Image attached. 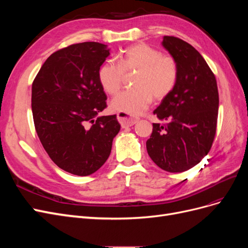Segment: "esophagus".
Instances as JSON below:
<instances>
[{
	"label": "esophagus",
	"instance_id": "1",
	"mask_svg": "<svg viewBox=\"0 0 248 248\" xmlns=\"http://www.w3.org/2000/svg\"><path fill=\"white\" fill-rule=\"evenodd\" d=\"M117 118H118V121L120 122V124H121L123 128H125V127L132 126L136 123H138V121H139L138 119L131 118L129 116H127L126 114H123V112H118Z\"/></svg>",
	"mask_w": 248,
	"mask_h": 248
}]
</instances>
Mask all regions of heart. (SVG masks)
<instances>
[{
  "mask_svg": "<svg viewBox=\"0 0 248 248\" xmlns=\"http://www.w3.org/2000/svg\"><path fill=\"white\" fill-rule=\"evenodd\" d=\"M136 72L133 88L118 94L110 108L127 116H139L151 104L153 97L161 100L176 87L179 69L176 60L145 43L134 44L118 56V63L104 62L98 70L102 89L110 95L119 92L124 73Z\"/></svg>",
  "mask_w": 248,
  "mask_h": 248,
  "instance_id": "b5f03b06",
  "label": "heart"
}]
</instances>
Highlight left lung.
<instances>
[{"mask_svg":"<svg viewBox=\"0 0 248 248\" xmlns=\"http://www.w3.org/2000/svg\"><path fill=\"white\" fill-rule=\"evenodd\" d=\"M162 46L176 60L179 76L174 90L153 112L147 151L160 169L181 172L193 168L209 153L216 133L218 90L212 70L189 43L164 36Z\"/></svg>","mask_w":248,"mask_h":248,"instance_id":"left-lung-1","label":"left lung"}]
</instances>
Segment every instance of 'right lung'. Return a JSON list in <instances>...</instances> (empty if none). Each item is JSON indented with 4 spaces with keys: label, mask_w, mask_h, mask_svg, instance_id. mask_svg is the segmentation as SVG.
<instances>
[{
    "label": "right lung",
    "mask_w": 248,
    "mask_h": 248,
    "mask_svg": "<svg viewBox=\"0 0 248 248\" xmlns=\"http://www.w3.org/2000/svg\"><path fill=\"white\" fill-rule=\"evenodd\" d=\"M108 56L106 44H72L51 54L33 81L36 132L50 159L72 175L99 170L121 128L116 115L97 117L108 107L98 70Z\"/></svg>",
    "instance_id": "1"
}]
</instances>
